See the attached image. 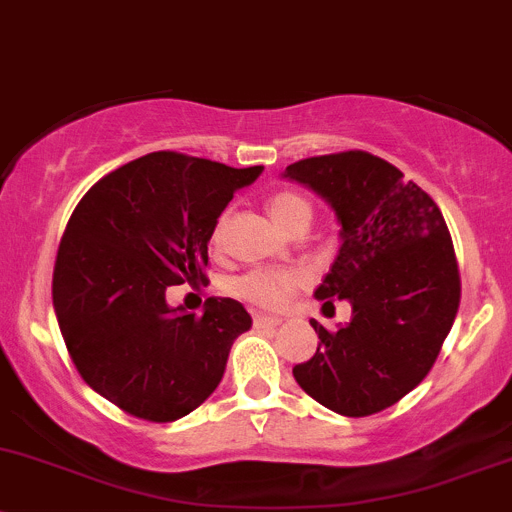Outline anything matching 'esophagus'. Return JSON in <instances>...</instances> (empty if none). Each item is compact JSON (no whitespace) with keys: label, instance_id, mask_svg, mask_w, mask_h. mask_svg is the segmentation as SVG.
I'll list each match as a JSON object with an SVG mask.
<instances>
[{"label":"esophagus","instance_id":"34e87169","mask_svg":"<svg viewBox=\"0 0 512 512\" xmlns=\"http://www.w3.org/2000/svg\"><path fill=\"white\" fill-rule=\"evenodd\" d=\"M283 320L281 318H273V315H256L254 325L256 328H278Z\"/></svg>","mask_w":512,"mask_h":512}]
</instances>
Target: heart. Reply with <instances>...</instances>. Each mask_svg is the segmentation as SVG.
Returning a JSON list of instances; mask_svg holds the SVG:
<instances>
[{"mask_svg": "<svg viewBox=\"0 0 512 512\" xmlns=\"http://www.w3.org/2000/svg\"><path fill=\"white\" fill-rule=\"evenodd\" d=\"M266 209L271 214L273 224L286 231V234L293 229H308L310 219H313V202L305 194L293 192V189H281V192L271 194ZM224 234L226 217H219L212 231L214 249L224 244ZM305 278L308 276L300 268H254V271L234 278L231 291L249 300V303L261 305V308H281L298 288H303Z\"/></svg>", "mask_w": 512, "mask_h": 512, "instance_id": "heart-1", "label": "heart"}]
</instances>
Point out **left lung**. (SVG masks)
<instances>
[{"label": "left lung", "mask_w": 512, "mask_h": 512, "mask_svg": "<svg viewBox=\"0 0 512 512\" xmlns=\"http://www.w3.org/2000/svg\"><path fill=\"white\" fill-rule=\"evenodd\" d=\"M283 177L335 209L340 249L315 298L352 305L337 333L310 320L320 342L293 367L295 382L342 416L382 412L429 374L461 303L441 209L397 167L362 150L293 162Z\"/></svg>", "instance_id": "left-lung-1"}]
</instances>
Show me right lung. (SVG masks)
<instances>
[{
	"label": "right lung",
	"mask_w": 512,
	"mask_h": 512,
	"mask_svg": "<svg viewBox=\"0 0 512 512\" xmlns=\"http://www.w3.org/2000/svg\"><path fill=\"white\" fill-rule=\"evenodd\" d=\"M261 172L150 152L105 175L73 209L56 254L54 310L76 370L123 412L175 421L219 387L251 315L234 298L184 313L165 291L207 281L214 224Z\"/></svg>",
	"instance_id": "add662e5"
}]
</instances>
